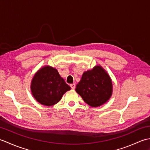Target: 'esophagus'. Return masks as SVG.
<instances>
[{"mask_svg": "<svg viewBox=\"0 0 150 150\" xmlns=\"http://www.w3.org/2000/svg\"><path fill=\"white\" fill-rule=\"evenodd\" d=\"M70 86H71V89H75V84H74V83L71 84H70Z\"/></svg>", "mask_w": 150, "mask_h": 150, "instance_id": "34e87169", "label": "esophagus"}]
</instances>
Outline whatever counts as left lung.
<instances>
[{"mask_svg":"<svg viewBox=\"0 0 150 150\" xmlns=\"http://www.w3.org/2000/svg\"><path fill=\"white\" fill-rule=\"evenodd\" d=\"M112 90L110 77L98 65L83 73L75 89L85 103L91 107H98L106 103L112 95Z\"/></svg>","mask_w":150,"mask_h":150,"instance_id":"1","label":"left lung"}]
</instances>
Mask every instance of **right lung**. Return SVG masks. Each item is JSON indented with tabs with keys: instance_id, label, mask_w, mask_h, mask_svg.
<instances>
[{
	"instance_id": "right-lung-1",
	"label": "right lung",
	"mask_w": 150,
	"mask_h": 150,
	"mask_svg": "<svg viewBox=\"0 0 150 150\" xmlns=\"http://www.w3.org/2000/svg\"><path fill=\"white\" fill-rule=\"evenodd\" d=\"M70 89L58 71L49 66L40 68L35 74L31 84V91L34 98L47 106L57 104Z\"/></svg>"
}]
</instances>
